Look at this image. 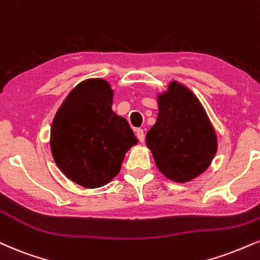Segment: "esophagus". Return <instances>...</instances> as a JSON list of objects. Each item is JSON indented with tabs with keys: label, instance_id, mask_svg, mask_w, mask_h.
<instances>
[{
	"label": "esophagus",
	"instance_id": "1",
	"mask_svg": "<svg viewBox=\"0 0 260 260\" xmlns=\"http://www.w3.org/2000/svg\"><path fill=\"white\" fill-rule=\"evenodd\" d=\"M137 138L139 139V142H144V139H145V134H144V129L142 128H139V129H137Z\"/></svg>",
	"mask_w": 260,
	"mask_h": 260
}]
</instances>
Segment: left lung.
<instances>
[{"mask_svg":"<svg viewBox=\"0 0 260 260\" xmlns=\"http://www.w3.org/2000/svg\"><path fill=\"white\" fill-rule=\"evenodd\" d=\"M158 170L184 183L207 170L217 151V138L202 105L185 87L172 82L158 96V116L146 134Z\"/></svg>","mask_w":260,"mask_h":260,"instance_id":"8db88e82","label":"left lung"}]
</instances>
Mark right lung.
I'll use <instances>...</instances> for the list:
<instances>
[{"label": "right lung", "mask_w": 260, "mask_h": 260, "mask_svg": "<svg viewBox=\"0 0 260 260\" xmlns=\"http://www.w3.org/2000/svg\"><path fill=\"white\" fill-rule=\"evenodd\" d=\"M106 81L87 80L69 93L53 120L51 148L69 179L94 189L121 170L124 155L138 140L126 118L112 111Z\"/></svg>", "instance_id": "add662e5"}]
</instances>
